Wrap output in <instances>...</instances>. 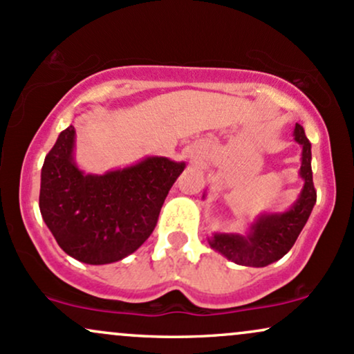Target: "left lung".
I'll return each instance as SVG.
<instances>
[{"mask_svg": "<svg viewBox=\"0 0 354 354\" xmlns=\"http://www.w3.org/2000/svg\"><path fill=\"white\" fill-rule=\"evenodd\" d=\"M293 138L296 143L301 145L299 178L303 180V188L291 208L279 213H261L254 218L245 234L213 233L208 238L209 246L214 251L236 265L263 268L281 259L293 248L310 218L316 203L311 171V143L304 135L303 126L298 123L295 124Z\"/></svg>", "mask_w": 354, "mask_h": 354, "instance_id": "1", "label": "left lung"}]
</instances>
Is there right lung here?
<instances>
[{"mask_svg": "<svg viewBox=\"0 0 354 354\" xmlns=\"http://www.w3.org/2000/svg\"><path fill=\"white\" fill-rule=\"evenodd\" d=\"M75 141L70 124L44 158L39 211L64 253L86 265H109L149 238L186 163L146 156L126 168L91 174L76 163Z\"/></svg>", "mask_w": 354, "mask_h": 354, "instance_id": "right-lung-1", "label": "right lung"}]
</instances>
